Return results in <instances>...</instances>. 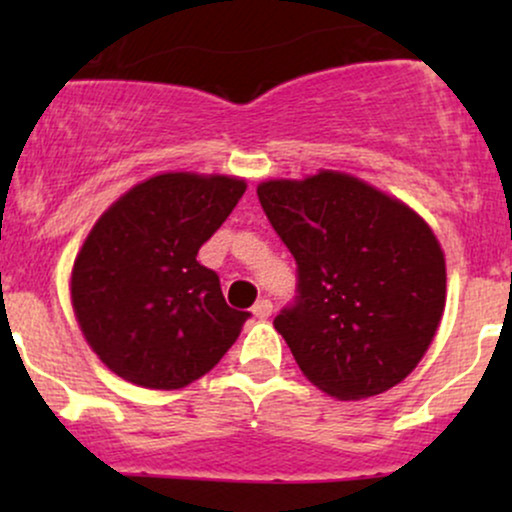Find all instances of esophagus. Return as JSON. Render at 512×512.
I'll list each match as a JSON object with an SVG mask.
<instances>
[{
  "instance_id": "34e87169",
  "label": "esophagus",
  "mask_w": 512,
  "mask_h": 512,
  "mask_svg": "<svg viewBox=\"0 0 512 512\" xmlns=\"http://www.w3.org/2000/svg\"><path fill=\"white\" fill-rule=\"evenodd\" d=\"M272 310H274L272 301H269V298H260V301L255 303V308H252V315H255L257 320H267V317L272 315Z\"/></svg>"
}]
</instances>
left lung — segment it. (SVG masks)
<instances>
[{
  "mask_svg": "<svg viewBox=\"0 0 512 512\" xmlns=\"http://www.w3.org/2000/svg\"><path fill=\"white\" fill-rule=\"evenodd\" d=\"M257 197L298 264L296 298L274 327L305 378L339 399L402 383L445 308V257L428 223L334 170L267 180Z\"/></svg>",
  "mask_w": 512,
  "mask_h": 512,
  "instance_id": "obj_1",
  "label": "left lung"
}]
</instances>
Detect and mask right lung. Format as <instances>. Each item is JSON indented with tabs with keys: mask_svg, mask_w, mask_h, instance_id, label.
Segmentation results:
<instances>
[{
	"mask_svg": "<svg viewBox=\"0 0 512 512\" xmlns=\"http://www.w3.org/2000/svg\"><path fill=\"white\" fill-rule=\"evenodd\" d=\"M245 180L163 173L134 185L88 233L72 269L86 342L113 373L149 390H180L209 373L250 313L221 293L197 252L219 231Z\"/></svg>",
	"mask_w": 512,
	"mask_h": 512,
	"instance_id": "obj_1",
	"label": "right lung"
}]
</instances>
